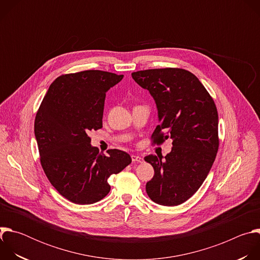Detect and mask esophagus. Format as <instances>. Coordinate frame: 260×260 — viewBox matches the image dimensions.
I'll use <instances>...</instances> for the list:
<instances>
[{
	"label": "esophagus",
	"mask_w": 260,
	"mask_h": 260,
	"mask_svg": "<svg viewBox=\"0 0 260 260\" xmlns=\"http://www.w3.org/2000/svg\"><path fill=\"white\" fill-rule=\"evenodd\" d=\"M132 160H133V162H138V164L144 162L143 157H141V156H139V155H135V154L132 155Z\"/></svg>",
	"instance_id": "obj_1"
}]
</instances>
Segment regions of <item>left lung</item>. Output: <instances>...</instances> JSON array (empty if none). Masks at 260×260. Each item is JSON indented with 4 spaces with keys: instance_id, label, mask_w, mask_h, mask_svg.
Listing matches in <instances>:
<instances>
[{
    "instance_id": "obj_1",
    "label": "left lung",
    "mask_w": 260,
    "mask_h": 260,
    "mask_svg": "<svg viewBox=\"0 0 260 260\" xmlns=\"http://www.w3.org/2000/svg\"><path fill=\"white\" fill-rule=\"evenodd\" d=\"M133 79L154 98L160 123L153 145L172 139V151L144 159L154 169L146 191L154 203L178 206L190 199L207 178L219 148L218 112L213 98L198 77L180 68L132 73Z\"/></svg>"
}]
</instances>
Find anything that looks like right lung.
Instances as JSON below:
<instances>
[{"instance_id": "right-lung-1", "label": "right lung", "mask_w": 260, "mask_h": 260, "mask_svg": "<svg viewBox=\"0 0 260 260\" xmlns=\"http://www.w3.org/2000/svg\"><path fill=\"white\" fill-rule=\"evenodd\" d=\"M122 78L100 70L63 74L51 83L37 111L35 136L41 166L52 186L74 204L104 199L110 191L108 178L132 162L122 150L99 153L87 135L103 127L106 92Z\"/></svg>"}]
</instances>
